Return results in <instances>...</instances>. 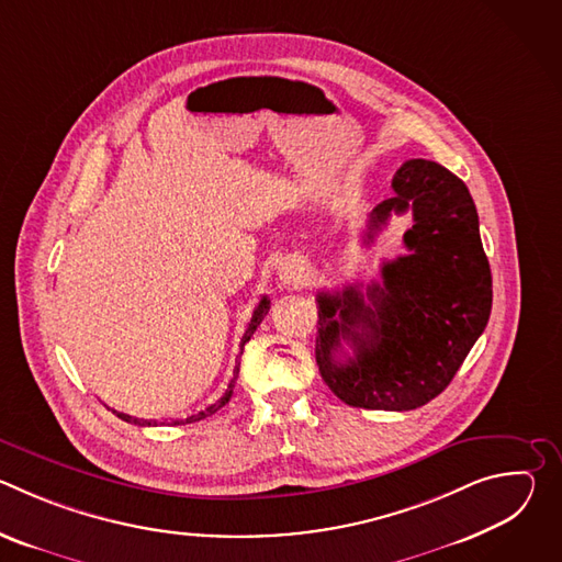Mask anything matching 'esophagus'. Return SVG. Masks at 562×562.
Segmentation results:
<instances>
[{
  "label": "esophagus",
  "instance_id": "obj_1",
  "mask_svg": "<svg viewBox=\"0 0 562 562\" xmlns=\"http://www.w3.org/2000/svg\"><path fill=\"white\" fill-rule=\"evenodd\" d=\"M306 276H308V267L302 260H289L280 269V280L286 282V284L302 282Z\"/></svg>",
  "mask_w": 562,
  "mask_h": 562
}]
</instances>
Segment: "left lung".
<instances>
[{"label":"left lung","mask_w":562,"mask_h":562,"mask_svg":"<svg viewBox=\"0 0 562 562\" xmlns=\"http://www.w3.org/2000/svg\"><path fill=\"white\" fill-rule=\"evenodd\" d=\"M395 195L369 215L373 243L391 213L412 211L407 256L380 267L382 282L317 293L315 360L349 407L409 412L447 389L492 313V269L477 213L460 178L431 159H409ZM345 339L355 356L340 361Z\"/></svg>","instance_id":"8db88e82"}]
</instances>
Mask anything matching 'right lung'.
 I'll list each match as a JSON object with an SVG mask.
<instances>
[{
    "mask_svg": "<svg viewBox=\"0 0 562 562\" xmlns=\"http://www.w3.org/2000/svg\"><path fill=\"white\" fill-rule=\"evenodd\" d=\"M269 308H271V302H269V297L265 295L262 300H260V304L256 306V311H254V315H251V323H249V327H247V331H245V336H243V342H239V356H243V351H245V345L251 340V336L256 334V329L260 327V323L265 319V315L269 313ZM237 373H239V362H235V369H233V378H231V382H228V386H226V391H224V395L220 397V400H215L213 405H209L206 409H202V412H198V414H193V416H189V418H184V420H173V425H184V423H195V420H202V418H206V416H211V414H215L217 409H222L228 400H231V393H233V386H235V380H237ZM117 418H122V420H126V423H133V425H139V427H150V425H157V423H153V420H139V418H133V416H126V414H117V412H113Z\"/></svg>",
    "mask_w": 562,
    "mask_h": 562,
    "instance_id": "add662e5",
    "label": "right lung"
}]
</instances>
